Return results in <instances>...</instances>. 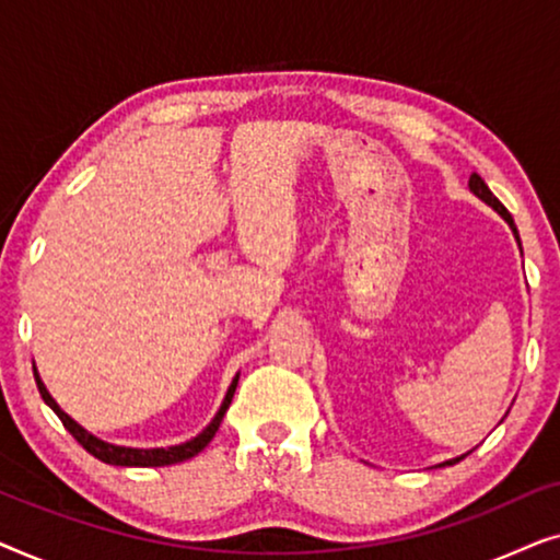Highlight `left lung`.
Masks as SVG:
<instances>
[{"instance_id": "1", "label": "left lung", "mask_w": 560, "mask_h": 560, "mask_svg": "<svg viewBox=\"0 0 560 560\" xmlns=\"http://www.w3.org/2000/svg\"><path fill=\"white\" fill-rule=\"evenodd\" d=\"M469 188L474 190V194H477V196L481 198V201H485V203H489V206H492V209H494L497 213H500V217H502L504 221H508V224L512 226V232H515V236H517V226H515V221H512V217H510V211H508V209H504V206L500 203V198H497V196L492 194V190H489V188H487V183H485V180H481L477 173H471V178H469ZM517 242H520V236H517ZM456 462H462V456H458V458H451V462H446V464H441V466H451V464H456Z\"/></svg>"}]
</instances>
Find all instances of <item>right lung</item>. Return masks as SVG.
<instances>
[{
  "mask_svg": "<svg viewBox=\"0 0 560 560\" xmlns=\"http://www.w3.org/2000/svg\"><path fill=\"white\" fill-rule=\"evenodd\" d=\"M33 372H35V370H33ZM35 382H37V389H40L43 400L48 402L52 410H56V416L60 418V423L66 425V431L71 433L73 439L79 441L81 446L86 448L91 456H96L98 462L114 464V466H171V464L188 462V458H194L196 454H201V451H203L206 446H209L211 439H213V435H217V431H219L221 418H224V412L229 410V402H232L234 389H236V382H240V377H234L232 387H229L224 402H221V408H219V412H217V418H213L211 423L203 428V433H198L196 439L180 443V446H171V448H125V446H114V443L98 441L96 435H91L89 431H83V428H81L79 423H75V420L68 418L66 412L58 408L56 400H52L48 389H45L40 377H37V372H35Z\"/></svg>",
  "mask_w": 560,
  "mask_h": 560,
  "instance_id": "right-lung-1",
  "label": "right lung"
}]
</instances>
